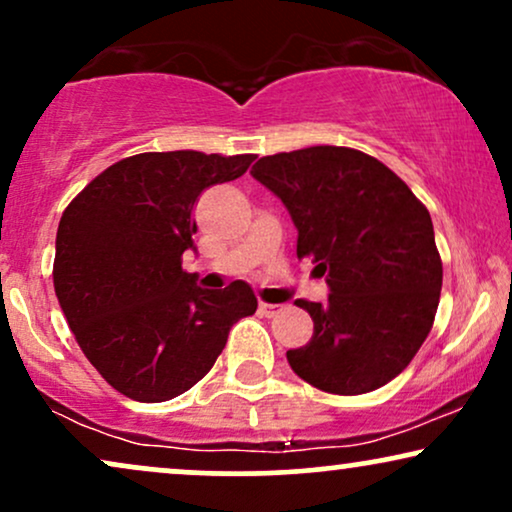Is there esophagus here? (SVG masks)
<instances>
[{
  "label": "esophagus",
  "mask_w": 512,
  "mask_h": 512,
  "mask_svg": "<svg viewBox=\"0 0 512 512\" xmlns=\"http://www.w3.org/2000/svg\"><path fill=\"white\" fill-rule=\"evenodd\" d=\"M278 309H281V304H271V302H260V312L264 316H274L278 314Z\"/></svg>",
  "instance_id": "1"
}]
</instances>
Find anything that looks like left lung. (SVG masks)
<instances>
[{
  "label": "left lung",
  "instance_id": "obj_1",
  "mask_svg": "<svg viewBox=\"0 0 512 512\" xmlns=\"http://www.w3.org/2000/svg\"><path fill=\"white\" fill-rule=\"evenodd\" d=\"M252 177L283 200L297 257L326 276V302L297 300L314 321L293 371L331 394L390 383L416 357L435 321L442 257L430 212L390 167L354 148L309 146L264 155Z\"/></svg>",
  "mask_w": 512,
  "mask_h": 512
}]
</instances>
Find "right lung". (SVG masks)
<instances>
[{
    "label": "right lung",
    "instance_id": "obj_1",
    "mask_svg": "<svg viewBox=\"0 0 512 512\" xmlns=\"http://www.w3.org/2000/svg\"><path fill=\"white\" fill-rule=\"evenodd\" d=\"M255 155L139 153L89 181L63 212L54 290L77 345L120 394L158 404L191 390L255 314L245 281L196 286L181 269L205 189L245 174Z\"/></svg>",
    "mask_w": 512,
    "mask_h": 512
}]
</instances>
